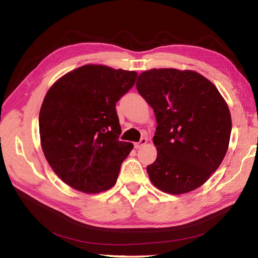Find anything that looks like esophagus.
Here are the masks:
<instances>
[{
	"label": "esophagus",
	"instance_id": "1",
	"mask_svg": "<svg viewBox=\"0 0 258 258\" xmlns=\"http://www.w3.org/2000/svg\"><path fill=\"white\" fill-rule=\"evenodd\" d=\"M146 143H147V140L146 139H142L140 142H136V143H134V149L139 150V149H141L142 146L145 145Z\"/></svg>",
	"mask_w": 258,
	"mask_h": 258
}]
</instances>
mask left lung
<instances>
[{"instance_id":"obj_1","label":"left lung","mask_w":258,"mask_h":258,"mask_svg":"<svg viewBox=\"0 0 258 258\" xmlns=\"http://www.w3.org/2000/svg\"><path fill=\"white\" fill-rule=\"evenodd\" d=\"M141 96L154 109L157 127L151 182L169 194L204 184L221 165L232 132L231 113L212 82L194 71L153 69L136 82Z\"/></svg>"}]
</instances>
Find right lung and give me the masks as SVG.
<instances>
[{
	"label": "right lung",
	"instance_id": "obj_1",
	"mask_svg": "<svg viewBox=\"0 0 258 258\" xmlns=\"http://www.w3.org/2000/svg\"><path fill=\"white\" fill-rule=\"evenodd\" d=\"M138 73L84 65L52 85L38 125L42 150L64 183L84 193H100L116 183L133 144L119 141L115 109L135 84Z\"/></svg>",
	"mask_w": 258,
	"mask_h": 258
}]
</instances>
